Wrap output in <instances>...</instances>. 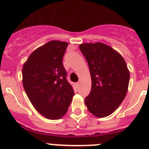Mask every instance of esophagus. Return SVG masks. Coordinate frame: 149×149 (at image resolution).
Instances as JSON below:
<instances>
[{"instance_id": "34e87169", "label": "esophagus", "mask_w": 149, "mask_h": 149, "mask_svg": "<svg viewBox=\"0 0 149 149\" xmlns=\"http://www.w3.org/2000/svg\"><path fill=\"white\" fill-rule=\"evenodd\" d=\"M79 84H79V82L76 83V87H79Z\"/></svg>"}]
</instances>
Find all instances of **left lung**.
<instances>
[{"instance_id":"8db88e82","label":"left lung","mask_w":149,"mask_h":149,"mask_svg":"<svg viewBox=\"0 0 149 149\" xmlns=\"http://www.w3.org/2000/svg\"><path fill=\"white\" fill-rule=\"evenodd\" d=\"M90 68L91 91L85 98L89 112L98 118L111 115L126 95L129 71L120 54L104 43L79 45Z\"/></svg>"}]
</instances>
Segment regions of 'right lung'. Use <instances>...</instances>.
Segmentation results:
<instances>
[{
	"mask_svg": "<svg viewBox=\"0 0 149 149\" xmlns=\"http://www.w3.org/2000/svg\"><path fill=\"white\" fill-rule=\"evenodd\" d=\"M68 45L65 42H48L29 56L23 68L27 96L36 110L51 120L66 113L74 95L62 63Z\"/></svg>",
	"mask_w": 149,
	"mask_h": 149,
	"instance_id": "obj_1",
	"label": "right lung"
}]
</instances>
